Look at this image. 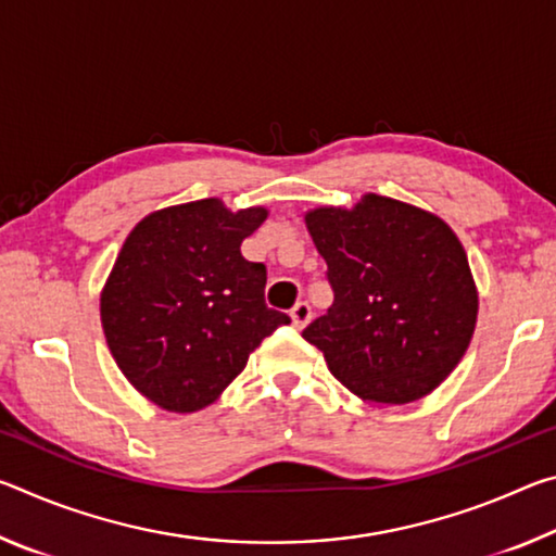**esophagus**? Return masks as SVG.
<instances>
[{
	"instance_id": "obj_1",
	"label": "esophagus",
	"mask_w": 556,
	"mask_h": 556,
	"mask_svg": "<svg viewBox=\"0 0 556 556\" xmlns=\"http://www.w3.org/2000/svg\"><path fill=\"white\" fill-rule=\"evenodd\" d=\"M291 321H294L296 328H304L312 321V306H308L306 301H299V304L291 308Z\"/></svg>"
}]
</instances>
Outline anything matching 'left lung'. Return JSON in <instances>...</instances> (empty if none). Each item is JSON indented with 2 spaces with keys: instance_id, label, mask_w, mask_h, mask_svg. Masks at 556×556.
Listing matches in <instances>:
<instances>
[{
  "instance_id": "8db88e82",
  "label": "left lung",
  "mask_w": 556,
  "mask_h": 556,
  "mask_svg": "<svg viewBox=\"0 0 556 556\" xmlns=\"http://www.w3.org/2000/svg\"><path fill=\"white\" fill-rule=\"evenodd\" d=\"M333 304L304 328L328 370L372 404L425 397L456 368L476 328L466 252L427 211L368 193L353 211L306 215Z\"/></svg>"
}]
</instances>
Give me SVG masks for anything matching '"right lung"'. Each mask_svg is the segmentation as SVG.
Here are the masks:
<instances>
[{"label":"right lung","instance_id":"1","mask_svg":"<svg viewBox=\"0 0 556 556\" xmlns=\"http://www.w3.org/2000/svg\"><path fill=\"white\" fill-rule=\"evenodd\" d=\"M265 218V208L230 213L203 199L147 215L122 244L102 328L125 378L162 409H203L291 324L267 306V267L240 252Z\"/></svg>","mask_w":556,"mask_h":556}]
</instances>
